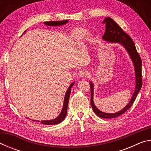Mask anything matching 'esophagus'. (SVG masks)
I'll use <instances>...</instances> for the list:
<instances>
[{
  "instance_id": "1",
  "label": "esophagus",
  "mask_w": 151,
  "mask_h": 151,
  "mask_svg": "<svg viewBox=\"0 0 151 151\" xmlns=\"http://www.w3.org/2000/svg\"><path fill=\"white\" fill-rule=\"evenodd\" d=\"M78 75L80 77H86V76H87V75H88V71L86 70H82L79 72Z\"/></svg>"
}]
</instances>
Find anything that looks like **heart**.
Segmentation results:
<instances>
[{"mask_svg":"<svg viewBox=\"0 0 151 151\" xmlns=\"http://www.w3.org/2000/svg\"><path fill=\"white\" fill-rule=\"evenodd\" d=\"M81 31H77V32H76V34H77L78 35H81Z\"/></svg>","mask_w":151,"mask_h":151,"instance_id":"b5f03b06","label":"heart"}]
</instances>
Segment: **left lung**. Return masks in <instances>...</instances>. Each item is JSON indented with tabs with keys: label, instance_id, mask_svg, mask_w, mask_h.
Listing matches in <instances>:
<instances>
[{
	"label": "left lung",
	"instance_id": "obj_1",
	"mask_svg": "<svg viewBox=\"0 0 151 151\" xmlns=\"http://www.w3.org/2000/svg\"><path fill=\"white\" fill-rule=\"evenodd\" d=\"M103 24H105V32L103 36V39L104 40L109 42H120L124 46L127 50L129 52L130 57L132 58V62L134 65L135 76H136V88H135L134 93L132 95L131 100L130 101L129 104L124 107L123 109L120 111L114 114H109L103 112L96 108L93 103V83H90L91 86V104L94 112L97 116L103 119H112L121 115L122 114L124 113L128 109L131 108V106L134 103L137 96L142 85V60L139 53L135 47L133 40L130 37L129 35L124 32L118 24L112 20L111 18L107 17L103 20Z\"/></svg>",
	"mask_w": 151,
	"mask_h": 151
}]
</instances>
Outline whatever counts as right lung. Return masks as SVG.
Returning a JSON list of instances; mask_svg holds the SVG:
<instances>
[{
    "label": "right lung",
    "instance_id": "add662e5",
    "mask_svg": "<svg viewBox=\"0 0 151 151\" xmlns=\"http://www.w3.org/2000/svg\"><path fill=\"white\" fill-rule=\"evenodd\" d=\"M68 20H61V21H47L45 22V24L48 25V26H60V25L65 24L67 23ZM73 83H72L69 86V88H68L67 91H66L65 97V101H64V104H63V108L62 109V111H61L60 115L58 116L57 118H56L53 120H50V121H40L42 124H44L45 125H50V124H57L60 123V122H62L64 119L65 118L66 115V112H67V108H68V101H69V97H70V94L71 92V87L73 85ZM39 122V121H37Z\"/></svg>",
    "mask_w": 151,
    "mask_h": 151
}]
</instances>
